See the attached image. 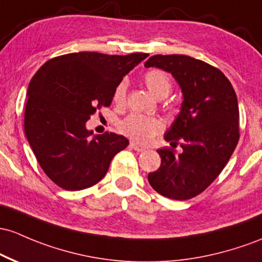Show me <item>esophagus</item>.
I'll list each match as a JSON object with an SVG mask.
<instances>
[{"mask_svg": "<svg viewBox=\"0 0 262 262\" xmlns=\"http://www.w3.org/2000/svg\"><path fill=\"white\" fill-rule=\"evenodd\" d=\"M129 146H130L132 149H134V150H137V151H143V150H145L144 146L138 145V144H136V143H133V142H132L130 144H129Z\"/></svg>", "mask_w": 262, "mask_h": 262, "instance_id": "obj_1", "label": "esophagus"}]
</instances>
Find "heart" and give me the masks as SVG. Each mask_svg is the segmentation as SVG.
Masks as SVG:
<instances>
[{
    "mask_svg": "<svg viewBox=\"0 0 262 262\" xmlns=\"http://www.w3.org/2000/svg\"><path fill=\"white\" fill-rule=\"evenodd\" d=\"M143 82L149 92L158 99L168 97L173 89V79L169 76V73L158 68L146 71L143 74ZM126 88H128V83L125 79L120 80L114 88L113 100L118 104H123L125 102ZM162 130L163 124L159 119L140 116V114H130L119 123L120 133L138 144H146Z\"/></svg>",
    "mask_w": 262,
    "mask_h": 262,
    "instance_id": "b5f03b06",
    "label": "heart"
}]
</instances>
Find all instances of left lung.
<instances>
[{"instance_id":"obj_1","label":"left lung","mask_w":262,"mask_h":262,"mask_svg":"<svg viewBox=\"0 0 262 262\" xmlns=\"http://www.w3.org/2000/svg\"><path fill=\"white\" fill-rule=\"evenodd\" d=\"M145 67L170 72L184 96L182 111L164 136L183 150L178 155L172 148L159 149L162 164L148 174L149 184L169 199H191L219 177L236 148V93L219 68L184 54H155Z\"/></svg>"}]
</instances>
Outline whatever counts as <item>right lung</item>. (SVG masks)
<instances>
[{
    "mask_svg": "<svg viewBox=\"0 0 262 262\" xmlns=\"http://www.w3.org/2000/svg\"><path fill=\"white\" fill-rule=\"evenodd\" d=\"M148 53L112 56L77 52L50 59L36 72L27 91L25 133L46 175L64 190L93 186L129 140L108 133L89 139L85 122L109 107L114 88Z\"/></svg>",
    "mask_w": 262,
    "mask_h": 262,
    "instance_id": "1",
    "label": "right lung"
}]
</instances>
